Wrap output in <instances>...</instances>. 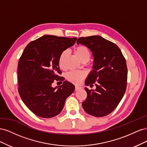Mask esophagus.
Instances as JSON below:
<instances>
[{
	"mask_svg": "<svg viewBox=\"0 0 147 147\" xmlns=\"http://www.w3.org/2000/svg\"><path fill=\"white\" fill-rule=\"evenodd\" d=\"M81 88H82V87H80V86H75V91H78V90H80Z\"/></svg>",
	"mask_w": 147,
	"mask_h": 147,
	"instance_id": "esophagus-1",
	"label": "esophagus"
}]
</instances>
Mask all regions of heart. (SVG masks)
Segmentation results:
<instances>
[{
	"label": "heart",
	"mask_w": 147,
	"mask_h": 147,
	"mask_svg": "<svg viewBox=\"0 0 147 147\" xmlns=\"http://www.w3.org/2000/svg\"><path fill=\"white\" fill-rule=\"evenodd\" d=\"M76 54L83 63H87L91 57L90 49L85 45H79L75 49ZM68 50H64L60 54L58 59V64L61 69L65 68V61L68 55ZM86 73L83 71H70L66 75V78L70 82L75 84L80 83L86 77Z\"/></svg>",
	"instance_id": "1"
}]
</instances>
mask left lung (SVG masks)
Instances as JSON below:
<instances>
[{"label":"left lung","mask_w":147,"mask_h":147,"mask_svg":"<svg viewBox=\"0 0 147 147\" xmlns=\"http://www.w3.org/2000/svg\"><path fill=\"white\" fill-rule=\"evenodd\" d=\"M77 44L88 47L94 56L93 70L85 82L95 90H88L83 102L84 110L92 116L102 117L113 111L125 93L127 68L126 59L116 44L99 35L80 37Z\"/></svg>","instance_id":"1"}]
</instances>
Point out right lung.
I'll return each instance as SVG.
<instances>
[{
    "label": "right lung",
    "instance_id": "1",
    "mask_svg": "<svg viewBox=\"0 0 147 147\" xmlns=\"http://www.w3.org/2000/svg\"><path fill=\"white\" fill-rule=\"evenodd\" d=\"M77 38L45 35L30 42L21 56L18 67V92L27 107L37 116L50 118L59 114L66 99L74 91L72 83L64 81L57 89L54 81H64L59 74L62 51L72 47Z\"/></svg>",
    "mask_w": 147,
    "mask_h": 147
}]
</instances>
